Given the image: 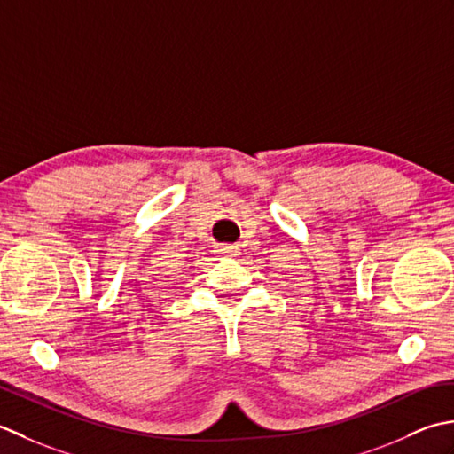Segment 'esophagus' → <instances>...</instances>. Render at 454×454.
Here are the masks:
<instances>
[{
  "label": "esophagus",
  "mask_w": 454,
  "mask_h": 454,
  "mask_svg": "<svg viewBox=\"0 0 454 454\" xmlns=\"http://www.w3.org/2000/svg\"><path fill=\"white\" fill-rule=\"evenodd\" d=\"M217 253L227 254V256H237L239 254V245H221V247H217Z\"/></svg>",
  "instance_id": "1"
}]
</instances>
